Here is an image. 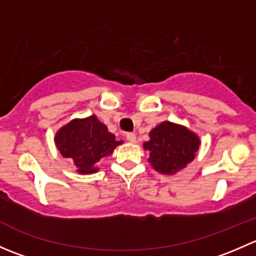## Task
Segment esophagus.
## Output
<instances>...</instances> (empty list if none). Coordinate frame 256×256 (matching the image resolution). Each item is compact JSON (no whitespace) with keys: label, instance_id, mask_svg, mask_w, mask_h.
Returning a JSON list of instances; mask_svg holds the SVG:
<instances>
[{"label":"esophagus","instance_id":"34e87169","mask_svg":"<svg viewBox=\"0 0 256 256\" xmlns=\"http://www.w3.org/2000/svg\"><path fill=\"white\" fill-rule=\"evenodd\" d=\"M126 138H128V141L130 144H136V135H135V134H128V135H126Z\"/></svg>","mask_w":256,"mask_h":256}]
</instances>
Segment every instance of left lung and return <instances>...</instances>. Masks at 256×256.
<instances>
[{
	"instance_id": "left-lung-1",
	"label": "left lung",
	"mask_w": 256,
	"mask_h": 256,
	"mask_svg": "<svg viewBox=\"0 0 256 256\" xmlns=\"http://www.w3.org/2000/svg\"><path fill=\"white\" fill-rule=\"evenodd\" d=\"M144 144L148 162L161 174H176L196 158L200 144V136L180 124L164 121L148 134Z\"/></svg>"
}]
</instances>
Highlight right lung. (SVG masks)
Returning <instances> with one entry per match:
<instances>
[{
	"instance_id": "obj_1",
	"label": "right lung",
	"mask_w": 256,
	"mask_h": 256,
	"mask_svg": "<svg viewBox=\"0 0 256 256\" xmlns=\"http://www.w3.org/2000/svg\"><path fill=\"white\" fill-rule=\"evenodd\" d=\"M56 148L64 158H70L79 174H92L99 171L104 157L112 156L114 150L122 144L116 141L106 125L95 115L73 118L62 126L54 138Z\"/></svg>"
}]
</instances>
